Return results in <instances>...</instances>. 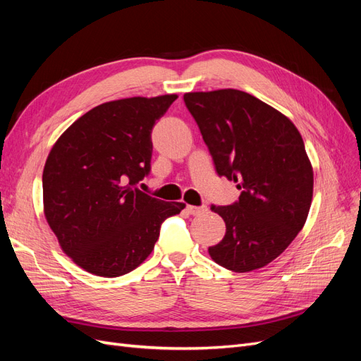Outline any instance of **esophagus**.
<instances>
[{
	"mask_svg": "<svg viewBox=\"0 0 361 361\" xmlns=\"http://www.w3.org/2000/svg\"><path fill=\"white\" fill-rule=\"evenodd\" d=\"M187 211L191 215H202V214H204L207 211V207L206 206H191V204H188L187 206Z\"/></svg>",
	"mask_w": 361,
	"mask_h": 361,
	"instance_id": "obj_1",
	"label": "esophagus"
}]
</instances>
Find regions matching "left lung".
Wrapping results in <instances>:
<instances>
[{
  "mask_svg": "<svg viewBox=\"0 0 361 361\" xmlns=\"http://www.w3.org/2000/svg\"><path fill=\"white\" fill-rule=\"evenodd\" d=\"M218 176L236 182L238 202L212 206L226 235L209 255L227 269L264 268L285 251L307 220L313 169L290 120L235 89L183 94Z\"/></svg>",
  "mask_w": 361,
  "mask_h": 361,
  "instance_id": "left-lung-1",
  "label": "left lung"
}]
</instances>
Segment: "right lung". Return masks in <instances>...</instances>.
I'll list each match as a JSON object with an SVG mask.
<instances>
[{
    "mask_svg": "<svg viewBox=\"0 0 361 361\" xmlns=\"http://www.w3.org/2000/svg\"><path fill=\"white\" fill-rule=\"evenodd\" d=\"M178 94L105 102L73 122L43 169V211L61 250L101 277L143 264L166 218L185 204L138 190L150 171L152 128Z\"/></svg>",
    "mask_w": 361,
    "mask_h": 361,
    "instance_id": "obj_1",
    "label": "right lung"
}]
</instances>
